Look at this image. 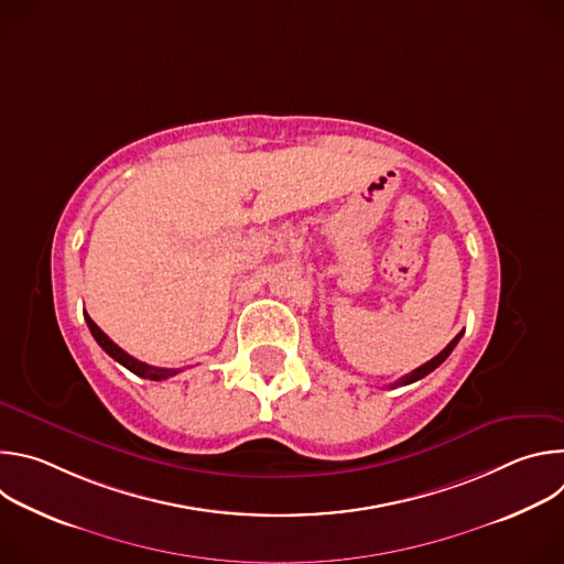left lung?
I'll return each mask as SVG.
<instances>
[{"instance_id": "1", "label": "left lung", "mask_w": 564, "mask_h": 564, "mask_svg": "<svg viewBox=\"0 0 564 564\" xmlns=\"http://www.w3.org/2000/svg\"><path fill=\"white\" fill-rule=\"evenodd\" d=\"M462 335H464V333H459V335H457V337H455V339H453V341H451V344H448V346H446V348H444V350H442L437 357H433V359H431V361H426L424 366L415 368L413 372H409V375H404V377H401V379H397L394 383H390V388H397V386H409V383H413V381H417V379L426 377L429 372H433V370H435L440 364H444V361H446V357L453 352V348L457 346V341L462 339Z\"/></svg>"}]
</instances>
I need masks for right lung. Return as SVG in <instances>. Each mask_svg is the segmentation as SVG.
<instances>
[{
  "label": "right lung",
  "mask_w": 564,
  "mask_h": 564,
  "mask_svg": "<svg viewBox=\"0 0 564 564\" xmlns=\"http://www.w3.org/2000/svg\"><path fill=\"white\" fill-rule=\"evenodd\" d=\"M85 318H87V326H89L94 339L100 344V348H102L109 357H113L118 364H122L127 370H131L133 375L144 377V379H153V381H163V379H170V377H174V375L181 372V368H155V366H149V364H144V361L133 359L131 355H127L120 346H116V344L94 324V318H91L87 312H85Z\"/></svg>",
  "instance_id": "add662e5"
}]
</instances>
